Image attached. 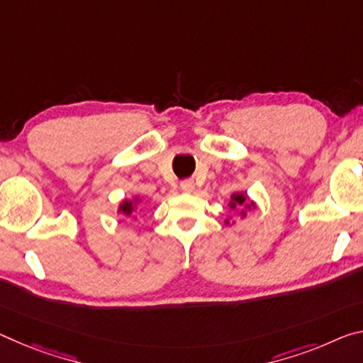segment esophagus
I'll return each instance as SVG.
<instances>
[{"mask_svg": "<svg viewBox=\"0 0 363 363\" xmlns=\"http://www.w3.org/2000/svg\"><path fill=\"white\" fill-rule=\"evenodd\" d=\"M181 189H182V192H186V194H191V192H194V189H195V184H194V181H191V179H187V181H182V182H181Z\"/></svg>", "mask_w": 363, "mask_h": 363, "instance_id": "obj_1", "label": "esophagus"}]
</instances>
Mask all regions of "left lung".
<instances>
[{"instance_id":"left-lung-1","label":"left lung","mask_w":363,"mask_h":363,"mask_svg":"<svg viewBox=\"0 0 363 363\" xmlns=\"http://www.w3.org/2000/svg\"><path fill=\"white\" fill-rule=\"evenodd\" d=\"M229 208L233 210V213L235 210H239V216L245 218L247 213L257 208V202L255 200H252L249 195H247V192H234L231 194V200H229ZM234 223L235 221L231 220V216H228L226 220H224V224H226V226H231Z\"/></svg>"}]
</instances>
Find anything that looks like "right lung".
Returning a JSON list of instances; mask_svg holds the SVG:
<instances>
[{"mask_svg": "<svg viewBox=\"0 0 363 363\" xmlns=\"http://www.w3.org/2000/svg\"><path fill=\"white\" fill-rule=\"evenodd\" d=\"M140 202H142V199L139 197V195H134V197H130V199H124L118 206V213H121V215L125 218L134 216L135 211L139 210Z\"/></svg>", "mask_w": 363, "mask_h": 363, "instance_id": "1", "label": "right lung"}]
</instances>
